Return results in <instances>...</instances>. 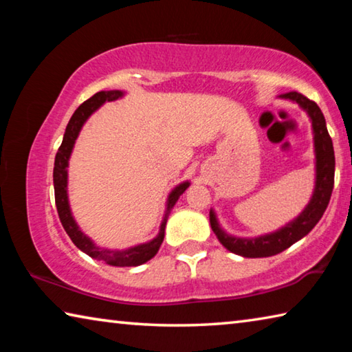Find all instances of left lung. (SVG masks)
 <instances>
[{
    "mask_svg": "<svg viewBox=\"0 0 352 352\" xmlns=\"http://www.w3.org/2000/svg\"><path fill=\"white\" fill-rule=\"evenodd\" d=\"M279 98L287 99L290 102L300 105L301 110H305L309 119H311L315 153L314 192L305 210L298 214L294 220H290L289 223H285L276 231L256 237H237L228 234L222 228V225L219 223L216 211L211 208L210 223L219 242L228 252L243 256V258H269V256H275L311 233V230L318 223V220L324 214L327 205H329L333 189L336 157H333L332 140L329 133H327L326 121L320 107L314 100H309L306 96H302V94L296 91L281 94Z\"/></svg>",
    "mask_w": 352,
    "mask_h": 352,
    "instance_id": "1",
    "label": "left lung"
}]
</instances>
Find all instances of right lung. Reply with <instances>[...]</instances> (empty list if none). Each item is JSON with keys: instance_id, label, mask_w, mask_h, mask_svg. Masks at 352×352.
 Masks as SVG:
<instances>
[{"instance_id": "obj_1", "label": "right lung", "mask_w": 352, "mask_h": 352, "mask_svg": "<svg viewBox=\"0 0 352 352\" xmlns=\"http://www.w3.org/2000/svg\"><path fill=\"white\" fill-rule=\"evenodd\" d=\"M124 96V91L121 90H110V91H99L91 96L88 100H85L79 109L74 111V115L71 116L67 130H65L62 146L58 147L56 162H54V194H56V206L58 217H60V222L63 225L65 231L69 236V239L74 242V245L83 252L85 254L90 256L93 259L104 261L105 264L113 265V267H136L144 264V262L151 261L155 254L158 253L160 247H162L163 239H164V230H166V222H168V217L170 214V210L177 204V200L180 199V195L189 188V180L182 182L180 184L170 190L168 195V200H166V212L162 220V225H160L158 234L153 237V239L147 241L144 243H138V245L122 248V250H113V248H105L99 247L94 243L90 236H87L80 230V226L77 225L76 219L71 212L69 206V199H68V166H69V158L71 153H73V148L76 144L77 136H79L83 124L87 122V119L90 118L94 111L100 109L105 102H111V100L121 99Z\"/></svg>"}]
</instances>
